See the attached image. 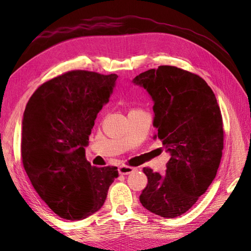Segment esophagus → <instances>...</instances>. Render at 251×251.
Wrapping results in <instances>:
<instances>
[{
  "instance_id": "obj_1",
  "label": "esophagus",
  "mask_w": 251,
  "mask_h": 251,
  "mask_svg": "<svg viewBox=\"0 0 251 251\" xmlns=\"http://www.w3.org/2000/svg\"><path fill=\"white\" fill-rule=\"evenodd\" d=\"M134 167H130L128 165H122V166L118 167V173L121 175H128L131 172H134Z\"/></svg>"
}]
</instances>
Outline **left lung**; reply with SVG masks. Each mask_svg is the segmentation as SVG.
Listing matches in <instances>:
<instances>
[{"mask_svg": "<svg viewBox=\"0 0 251 251\" xmlns=\"http://www.w3.org/2000/svg\"><path fill=\"white\" fill-rule=\"evenodd\" d=\"M154 100V126L171 152L164 175L144 167L142 205L165 218L189 210L215 179L224 150L223 116L216 96L201 76L161 65L136 76Z\"/></svg>", "mask_w": 251, "mask_h": 251, "instance_id": "1", "label": "left lung"}]
</instances>
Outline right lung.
<instances>
[{"mask_svg": "<svg viewBox=\"0 0 251 251\" xmlns=\"http://www.w3.org/2000/svg\"><path fill=\"white\" fill-rule=\"evenodd\" d=\"M116 74L69 71L46 80L24 110L21 157L42 201L61 218L80 220L104 205L115 166H92L85 146Z\"/></svg>", "mask_w": 251, "mask_h": 251, "instance_id": "add662e5", "label": "right lung"}]
</instances>
